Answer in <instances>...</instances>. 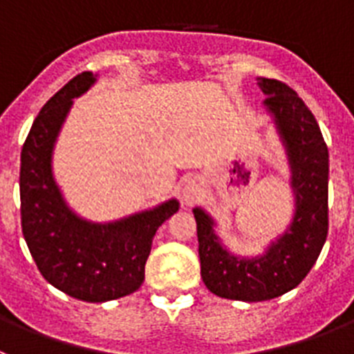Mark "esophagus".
Listing matches in <instances>:
<instances>
[{"instance_id": "esophagus-1", "label": "esophagus", "mask_w": 354, "mask_h": 354, "mask_svg": "<svg viewBox=\"0 0 354 354\" xmlns=\"http://www.w3.org/2000/svg\"><path fill=\"white\" fill-rule=\"evenodd\" d=\"M203 196V183L198 178L187 180L182 187V198L187 205H196Z\"/></svg>"}]
</instances>
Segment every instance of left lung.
Listing matches in <instances>:
<instances>
[{"label": "left lung", "instance_id": "1", "mask_svg": "<svg viewBox=\"0 0 354 354\" xmlns=\"http://www.w3.org/2000/svg\"><path fill=\"white\" fill-rule=\"evenodd\" d=\"M264 109L286 151L295 212L292 223L255 257L236 255L216 234V221L201 207L192 209L200 243L201 279L214 295L261 302L284 295L302 283L328 237L329 153L313 113L290 86L257 79Z\"/></svg>", "mask_w": 354, "mask_h": 354}]
</instances>
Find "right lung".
I'll return each mask as SVG.
<instances>
[{"label": "right lung", "instance_id": "obj_1", "mask_svg": "<svg viewBox=\"0 0 354 354\" xmlns=\"http://www.w3.org/2000/svg\"><path fill=\"white\" fill-rule=\"evenodd\" d=\"M97 82L84 71L44 104L21 151V227L41 275L86 302L115 301L144 283L145 261L162 223L180 209L176 198L109 223L84 219L66 203L53 178V149L73 106Z\"/></svg>", "mask_w": 354, "mask_h": 354}]
</instances>
